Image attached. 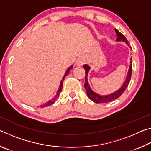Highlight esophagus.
<instances>
[{"mask_svg": "<svg viewBox=\"0 0 151 151\" xmlns=\"http://www.w3.org/2000/svg\"><path fill=\"white\" fill-rule=\"evenodd\" d=\"M86 62V58L85 57H83V56H81V57H79L77 60H76V66H83L84 64Z\"/></svg>", "mask_w": 151, "mask_h": 151, "instance_id": "34e87169", "label": "esophagus"}]
</instances>
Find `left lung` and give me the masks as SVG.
I'll return each instance as SVG.
<instances>
[{
  "label": "left lung",
  "mask_w": 151,
  "mask_h": 151,
  "mask_svg": "<svg viewBox=\"0 0 151 151\" xmlns=\"http://www.w3.org/2000/svg\"><path fill=\"white\" fill-rule=\"evenodd\" d=\"M114 30H115V32H116V36H117V39H116L117 41L124 42L125 43H127V44L129 46V44H128V40H127L126 37H125L122 34V33L120 32L118 30L115 29ZM130 48H131V47H130ZM131 60H132L131 58ZM83 67L85 69V83L84 86H85V88L86 90V94H87V96L88 98L90 99L91 101H93V102H94V103H109V102H111L112 101L115 100V99H118L119 97L124 93V91L126 90V88L128 86V85H129V82H130V81H131V75H132V61H131V64H130L129 69V71H128L127 78H126V80L124 81V83H123V85H122V86H121V88H120L118 91L114 92V93L109 94V95L101 96L92 91L91 87H90V86H89V85H88L87 75H88V71L91 68L90 66H88L87 65H84Z\"/></svg>",
  "instance_id": "left-lung-1"
}]
</instances>
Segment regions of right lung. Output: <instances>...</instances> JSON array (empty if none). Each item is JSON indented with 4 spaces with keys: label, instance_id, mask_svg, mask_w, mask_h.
Masks as SVG:
<instances>
[{
    "label": "right lung",
    "instance_id": "1",
    "mask_svg": "<svg viewBox=\"0 0 151 151\" xmlns=\"http://www.w3.org/2000/svg\"><path fill=\"white\" fill-rule=\"evenodd\" d=\"M73 68V66H70V67H68V69L66 70V73H65V75H64L63 78V79H62V81H61V82H60V86H59V88H58V91H57V94H56L54 98H53V99H52V100H50V101H49L48 102H47V103H46L45 104H43V105L40 106V107H42V108H44V107L47 106H49V105H51V104H52L53 103H55V101H56V99H57L58 96V95H59V94L60 93V91H61V90H62V88H63V81H64V80H65V78L66 76H67L68 74L69 73L70 70H71V68Z\"/></svg>",
    "mask_w": 151,
    "mask_h": 151
}]
</instances>
